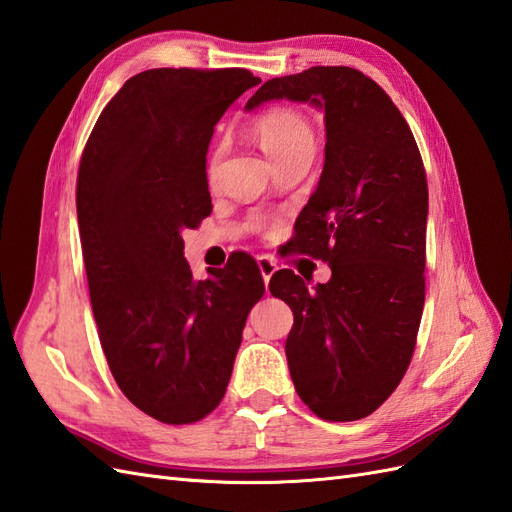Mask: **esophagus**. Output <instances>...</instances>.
<instances>
[{
    "instance_id": "obj_1",
    "label": "esophagus",
    "mask_w": 512,
    "mask_h": 512,
    "mask_svg": "<svg viewBox=\"0 0 512 512\" xmlns=\"http://www.w3.org/2000/svg\"><path fill=\"white\" fill-rule=\"evenodd\" d=\"M258 269H260V276H263L265 286H267L273 273L278 271V263H276V260H273V258H269V256H260V258H258Z\"/></svg>"
}]
</instances>
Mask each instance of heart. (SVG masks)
Wrapping results in <instances>:
<instances>
[{"instance_id": "heart-1", "label": "heart", "mask_w": 512, "mask_h": 512, "mask_svg": "<svg viewBox=\"0 0 512 512\" xmlns=\"http://www.w3.org/2000/svg\"><path fill=\"white\" fill-rule=\"evenodd\" d=\"M254 134L258 136L260 145H263L267 156L273 162L289 154H295L299 149L315 147L313 123H310L302 112L291 108H271L263 112V115L254 121ZM217 160V154L210 158L208 178H215Z\"/></svg>"}]
</instances>
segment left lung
Segmentation results:
<instances>
[{"instance_id": "8db88e82", "label": "left lung", "mask_w": 512, "mask_h": 512, "mask_svg": "<svg viewBox=\"0 0 512 512\" xmlns=\"http://www.w3.org/2000/svg\"><path fill=\"white\" fill-rule=\"evenodd\" d=\"M271 99L313 104L326 121V162L297 221V243L332 269L308 291L293 271L269 282L293 310L286 360L302 402L321 419L356 421L389 397L410 365L426 299L428 182L406 119L352 67L273 78Z\"/></svg>"}]
</instances>
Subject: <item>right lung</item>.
I'll return each instance as SVG.
<instances>
[{
    "label": "right lung",
    "instance_id": "1",
    "mask_svg": "<svg viewBox=\"0 0 512 512\" xmlns=\"http://www.w3.org/2000/svg\"><path fill=\"white\" fill-rule=\"evenodd\" d=\"M260 78L247 69H149L110 99L78 171L91 306L119 389L162 423L219 406L249 310L265 293L249 256L195 280L182 230L210 215L217 121Z\"/></svg>",
    "mask_w": 512,
    "mask_h": 512
}]
</instances>
